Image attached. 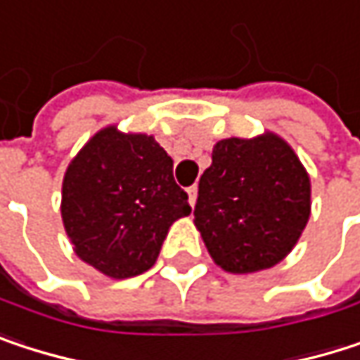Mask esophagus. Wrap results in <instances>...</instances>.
Returning a JSON list of instances; mask_svg holds the SVG:
<instances>
[{"instance_id":"1","label":"esophagus","mask_w":360,"mask_h":360,"mask_svg":"<svg viewBox=\"0 0 360 360\" xmlns=\"http://www.w3.org/2000/svg\"><path fill=\"white\" fill-rule=\"evenodd\" d=\"M197 191H199V188H197L195 184L186 188V193H188V203H191L193 207H195V203H197Z\"/></svg>"}]
</instances>
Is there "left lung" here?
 <instances>
[{"label":"left lung","instance_id":"left-lung-1","mask_svg":"<svg viewBox=\"0 0 360 360\" xmlns=\"http://www.w3.org/2000/svg\"><path fill=\"white\" fill-rule=\"evenodd\" d=\"M310 216V180L287 142L266 134L220 140L199 180L195 224L229 272L281 262Z\"/></svg>","mask_w":360,"mask_h":360}]
</instances>
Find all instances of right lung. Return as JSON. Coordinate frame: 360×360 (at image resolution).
<instances>
[{
	"label": "right lung",
	"instance_id": "obj_1",
	"mask_svg": "<svg viewBox=\"0 0 360 360\" xmlns=\"http://www.w3.org/2000/svg\"><path fill=\"white\" fill-rule=\"evenodd\" d=\"M191 214L172 157L144 134L98 131L63 182V222L77 256L112 278L157 262L169 226Z\"/></svg>",
	"mask_w": 360,
	"mask_h": 360
}]
</instances>
